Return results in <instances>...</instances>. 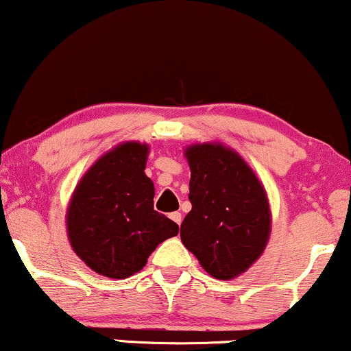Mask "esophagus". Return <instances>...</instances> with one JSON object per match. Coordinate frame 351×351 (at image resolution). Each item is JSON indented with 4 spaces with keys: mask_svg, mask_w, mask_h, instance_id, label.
Listing matches in <instances>:
<instances>
[{
    "mask_svg": "<svg viewBox=\"0 0 351 351\" xmlns=\"http://www.w3.org/2000/svg\"><path fill=\"white\" fill-rule=\"evenodd\" d=\"M170 219H171L173 221H175L176 225H181V220H183V215H181L180 212H171Z\"/></svg>",
    "mask_w": 351,
    "mask_h": 351,
    "instance_id": "obj_1",
    "label": "esophagus"
}]
</instances>
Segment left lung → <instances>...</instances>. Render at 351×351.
<instances>
[{"label":"left lung","mask_w":351,"mask_h":351,"mask_svg":"<svg viewBox=\"0 0 351 351\" xmlns=\"http://www.w3.org/2000/svg\"><path fill=\"white\" fill-rule=\"evenodd\" d=\"M191 212L181 241L208 275L232 280L259 259L270 234L263 183L233 149L219 143L189 145Z\"/></svg>","instance_id":"1"}]
</instances>
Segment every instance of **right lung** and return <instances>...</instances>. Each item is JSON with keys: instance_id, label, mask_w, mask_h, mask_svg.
I'll use <instances>...</instances> for the list:
<instances>
[{"instance_id": "right-lung-1", "label": "right lung", "mask_w": 351, "mask_h": 351, "mask_svg": "<svg viewBox=\"0 0 351 351\" xmlns=\"http://www.w3.org/2000/svg\"><path fill=\"white\" fill-rule=\"evenodd\" d=\"M149 145L123 143L101 155L74 189L66 227L74 252L94 272L128 278L147 264L180 227L154 210L155 189L145 175Z\"/></svg>"}]
</instances>
